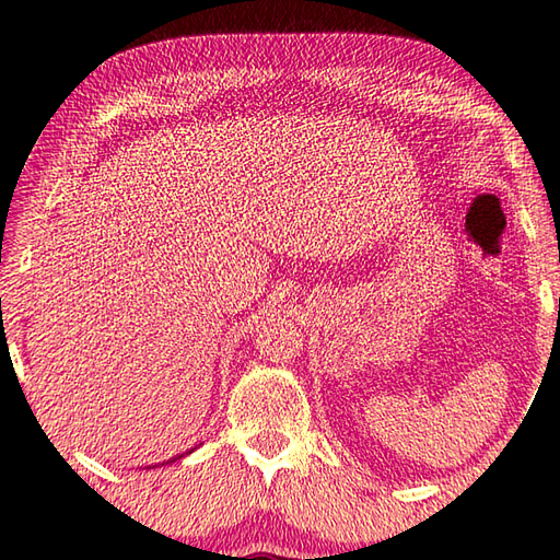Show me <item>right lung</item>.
<instances>
[{"label":"right lung","instance_id":"right-lung-1","mask_svg":"<svg viewBox=\"0 0 560 560\" xmlns=\"http://www.w3.org/2000/svg\"><path fill=\"white\" fill-rule=\"evenodd\" d=\"M174 460H176V457H174Z\"/></svg>","mask_w":560,"mask_h":560}]
</instances>
